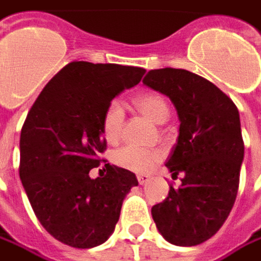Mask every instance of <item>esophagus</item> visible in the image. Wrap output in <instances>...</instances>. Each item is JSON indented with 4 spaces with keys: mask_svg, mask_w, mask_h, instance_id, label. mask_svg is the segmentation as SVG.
Instances as JSON below:
<instances>
[{
    "mask_svg": "<svg viewBox=\"0 0 261 261\" xmlns=\"http://www.w3.org/2000/svg\"><path fill=\"white\" fill-rule=\"evenodd\" d=\"M137 179H139V182L140 184H146V182H149V179H150V175H146V174H140V175L137 176Z\"/></svg>",
    "mask_w": 261,
    "mask_h": 261,
    "instance_id": "34e87169",
    "label": "esophagus"
}]
</instances>
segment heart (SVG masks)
Here are the masks:
<instances>
[{
    "mask_svg": "<svg viewBox=\"0 0 261 261\" xmlns=\"http://www.w3.org/2000/svg\"><path fill=\"white\" fill-rule=\"evenodd\" d=\"M134 107L156 124H164L169 118V105L162 95L156 92H143L133 99ZM124 125V109L118 102H111L102 117V134L107 142H118ZM162 159V152L158 149H144L125 146L114 154V162L119 168L136 174H146Z\"/></svg>",
    "mask_w": 261,
    "mask_h": 261,
    "instance_id": "1",
    "label": "heart"
}]
</instances>
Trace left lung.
I'll return each instance as SVG.
<instances>
[{"instance_id":"1","label":"left lung","mask_w":261,"mask_h":261,"mask_svg":"<svg viewBox=\"0 0 261 261\" xmlns=\"http://www.w3.org/2000/svg\"><path fill=\"white\" fill-rule=\"evenodd\" d=\"M143 83L171 99L179 134L166 168L181 186L152 207L168 243L193 247L221 229L232 209L244 159L240 114L212 82L181 68L150 70Z\"/></svg>"}]
</instances>
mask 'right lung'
<instances>
[{"instance_id": "obj_1", "label": "right lung", "mask_w": 261, "mask_h": 261, "mask_svg": "<svg viewBox=\"0 0 261 261\" xmlns=\"http://www.w3.org/2000/svg\"><path fill=\"white\" fill-rule=\"evenodd\" d=\"M144 68L73 61L55 74L20 134V179L40 225L63 244L92 248L114 232L136 175L105 164L102 117L111 100L142 80Z\"/></svg>"}]
</instances>
